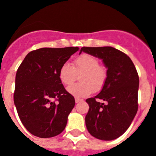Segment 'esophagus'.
<instances>
[{"label":"esophagus","instance_id":"obj_1","mask_svg":"<svg viewBox=\"0 0 156 156\" xmlns=\"http://www.w3.org/2000/svg\"><path fill=\"white\" fill-rule=\"evenodd\" d=\"M82 99H80V98H75V102L76 103H79V102H80V101H82Z\"/></svg>","mask_w":156,"mask_h":156}]
</instances>
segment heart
I'll return each mask as SVG.
<instances>
[{
    "mask_svg": "<svg viewBox=\"0 0 156 156\" xmlns=\"http://www.w3.org/2000/svg\"><path fill=\"white\" fill-rule=\"evenodd\" d=\"M80 74V83L67 88V91L77 98L87 97L94 91L102 90L108 77L106 69L99 65L97 58L89 54H82L74 59L73 67L64 63L58 70V78L65 86L71 85Z\"/></svg>",
    "mask_w": 156,
    "mask_h": 156,
    "instance_id": "b5f03b06",
    "label": "heart"
}]
</instances>
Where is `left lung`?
I'll return each mask as SVG.
<instances>
[{
	"label": "left lung",
	"mask_w": 156,
	"mask_h": 156,
	"mask_svg": "<svg viewBox=\"0 0 156 156\" xmlns=\"http://www.w3.org/2000/svg\"><path fill=\"white\" fill-rule=\"evenodd\" d=\"M83 51L101 59L108 73L100 93L86 100L89 105L86 126L96 138L114 140L126 132L137 114L138 74L129 56L112 47H83L80 55ZM98 99L106 104L98 103Z\"/></svg>",
	"instance_id": "left-lung-1"
}]
</instances>
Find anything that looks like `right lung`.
I'll return each mask as SVG.
<instances>
[{"mask_svg": "<svg viewBox=\"0 0 156 156\" xmlns=\"http://www.w3.org/2000/svg\"><path fill=\"white\" fill-rule=\"evenodd\" d=\"M79 48H43L30 51L16 76L14 103L20 120L34 136L48 138L64 130L75 99L58 78L61 66Z\"/></svg>", "mask_w": 156, "mask_h": 156, "instance_id": "1", "label": "right lung"}]
</instances>
